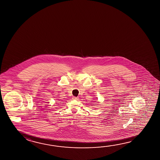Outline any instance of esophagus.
I'll use <instances>...</instances> for the list:
<instances>
[{"instance_id": "1", "label": "esophagus", "mask_w": 160, "mask_h": 160, "mask_svg": "<svg viewBox=\"0 0 160 160\" xmlns=\"http://www.w3.org/2000/svg\"><path fill=\"white\" fill-rule=\"evenodd\" d=\"M72 99H74V100H78V99H79L78 98V97H72Z\"/></svg>"}]
</instances>
